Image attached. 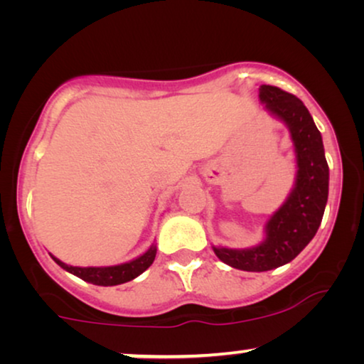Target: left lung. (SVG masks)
I'll use <instances>...</instances> for the list:
<instances>
[{
    "mask_svg": "<svg viewBox=\"0 0 364 364\" xmlns=\"http://www.w3.org/2000/svg\"><path fill=\"white\" fill-rule=\"evenodd\" d=\"M268 111L283 119L296 152V183L288 200L267 223V240L245 250L215 248L223 263L245 272H267L291 262L320 227L328 200V162L321 134L300 99L277 86H260Z\"/></svg>",
    "mask_w": 364,
    "mask_h": 364,
    "instance_id": "1",
    "label": "left lung"
}]
</instances>
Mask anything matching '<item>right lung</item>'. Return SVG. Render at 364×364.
<instances>
[{
	"label": "right lung",
	"instance_id": "1",
	"mask_svg": "<svg viewBox=\"0 0 364 364\" xmlns=\"http://www.w3.org/2000/svg\"><path fill=\"white\" fill-rule=\"evenodd\" d=\"M156 253H157V248L151 247L146 253H144V255L129 263H122V265H116V267H87V268L66 265V263L58 260L56 257L53 255L51 257L59 267L64 268V270L69 273H73V275L79 277L84 282H89L92 283V285H99V287H112V285H121V283L131 282L136 277L141 275L142 272H146L147 268L152 265L154 258H156Z\"/></svg>",
	"mask_w": 364,
	"mask_h": 364
}]
</instances>
